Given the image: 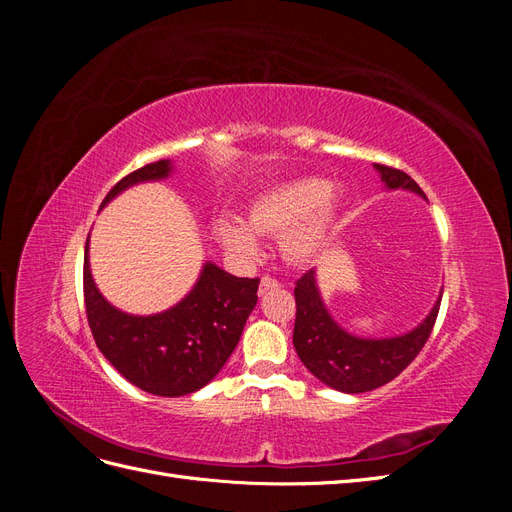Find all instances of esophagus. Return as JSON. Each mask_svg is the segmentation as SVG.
<instances>
[{"label": "esophagus", "instance_id": "obj_1", "mask_svg": "<svg viewBox=\"0 0 512 512\" xmlns=\"http://www.w3.org/2000/svg\"><path fill=\"white\" fill-rule=\"evenodd\" d=\"M273 288H280V282L277 280H273V277H269V275H265L260 280V286H258V294L262 297V294H267L269 290H273Z\"/></svg>", "mask_w": 512, "mask_h": 512}]
</instances>
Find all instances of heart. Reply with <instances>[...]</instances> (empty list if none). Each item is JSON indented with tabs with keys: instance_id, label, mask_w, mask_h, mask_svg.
<instances>
[{
	"instance_id": "obj_1",
	"label": "heart",
	"mask_w": 512,
	"mask_h": 512,
	"mask_svg": "<svg viewBox=\"0 0 512 512\" xmlns=\"http://www.w3.org/2000/svg\"><path fill=\"white\" fill-rule=\"evenodd\" d=\"M346 190L320 177H299L258 194L247 207V224L232 213L215 220V235L228 256L254 260L262 243L255 235H282L280 250L288 262L303 265L318 258L329 245Z\"/></svg>"
}]
</instances>
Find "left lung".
I'll list each match as a JSON object with an SVG mask.
<instances>
[{"label":"left lung","mask_w":512,"mask_h":512,"mask_svg":"<svg viewBox=\"0 0 512 512\" xmlns=\"http://www.w3.org/2000/svg\"><path fill=\"white\" fill-rule=\"evenodd\" d=\"M386 192L404 190L427 200L416 181L397 168L374 164ZM297 320L292 344L301 363L322 384L342 393H367L391 382L421 352L438 318L442 290L429 314L414 329L393 337H361L346 331L324 305L316 269H309L294 288Z\"/></svg>","instance_id":"1"}]
</instances>
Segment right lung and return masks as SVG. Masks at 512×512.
<instances>
[{
    "label": "right lung",
    "instance_id": "add662e5",
    "mask_svg": "<svg viewBox=\"0 0 512 512\" xmlns=\"http://www.w3.org/2000/svg\"><path fill=\"white\" fill-rule=\"evenodd\" d=\"M173 170V160L134 170L106 194L100 209L138 183L168 179ZM83 286L89 327L106 361L138 389L160 397L190 395L218 376L258 301V280L235 277L205 260L192 290L173 307L149 316L121 312L94 282L89 239Z\"/></svg>",
    "mask_w": 512,
    "mask_h": 512
}]
</instances>
